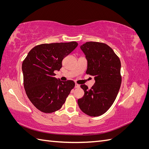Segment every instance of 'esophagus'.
<instances>
[{
	"label": "esophagus",
	"mask_w": 149,
	"mask_h": 149,
	"mask_svg": "<svg viewBox=\"0 0 149 149\" xmlns=\"http://www.w3.org/2000/svg\"><path fill=\"white\" fill-rule=\"evenodd\" d=\"M74 87H75V88H79L80 87V86L79 84H76Z\"/></svg>",
	"instance_id": "34e87169"
}]
</instances>
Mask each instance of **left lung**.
<instances>
[{
    "label": "left lung",
    "instance_id": "obj_1",
    "mask_svg": "<svg viewBox=\"0 0 149 149\" xmlns=\"http://www.w3.org/2000/svg\"><path fill=\"white\" fill-rule=\"evenodd\" d=\"M80 48L88 61L86 73L93 76L95 83L91 89L81 85L84 94L78 100V106L88 116H100L109 109L118 96L122 81L120 61L105 43L89 42Z\"/></svg>",
    "mask_w": 149,
    "mask_h": 149
}]
</instances>
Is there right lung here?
Returning a JSON list of instances; mask_svg holds the SVG:
<instances>
[{"label":"right lung","instance_id":"obj_1","mask_svg":"<svg viewBox=\"0 0 149 149\" xmlns=\"http://www.w3.org/2000/svg\"><path fill=\"white\" fill-rule=\"evenodd\" d=\"M78 43L39 45L29 52L22 66L26 95L34 106L45 113L61 109L75 83L63 82L54 71H60L63 58L77 47Z\"/></svg>","mask_w":149,"mask_h":149}]
</instances>
